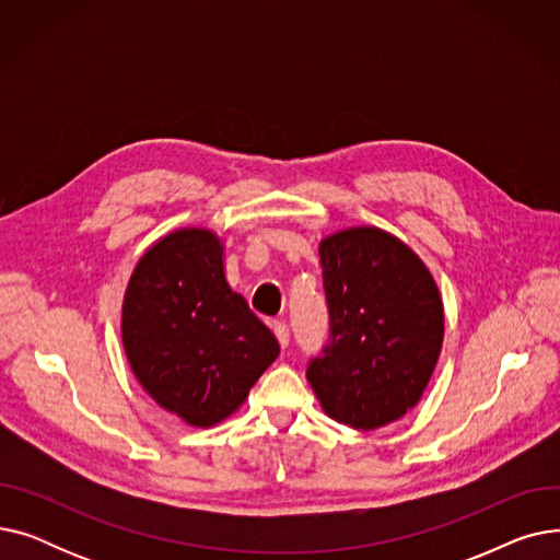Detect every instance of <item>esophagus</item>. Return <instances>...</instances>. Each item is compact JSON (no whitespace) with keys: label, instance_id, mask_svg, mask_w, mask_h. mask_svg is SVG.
Listing matches in <instances>:
<instances>
[{"label":"esophagus","instance_id":"1","mask_svg":"<svg viewBox=\"0 0 560 560\" xmlns=\"http://www.w3.org/2000/svg\"><path fill=\"white\" fill-rule=\"evenodd\" d=\"M272 331H275V336H277L279 345L285 349V347H288V340H290V331H288V325H285V322L275 319V322H272Z\"/></svg>","mask_w":560,"mask_h":560}]
</instances>
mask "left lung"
I'll use <instances>...</instances> for the list:
<instances>
[{
  "mask_svg": "<svg viewBox=\"0 0 560 560\" xmlns=\"http://www.w3.org/2000/svg\"><path fill=\"white\" fill-rule=\"evenodd\" d=\"M331 342L306 370L325 413L374 431L420 399L445 338V308L424 260L378 226L319 241Z\"/></svg>",
  "mask_w": 560,
  "mask_h": 560,
  "instance_id": "obj_1",
  "label": "left lung"
}]
</instances>
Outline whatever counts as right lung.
I'll return each mask as SVG.
<instances>
[{"label":"right lung","instance_id":"right-lung-1","mask_svg":"<svg viewBox=\"0 0 560 560\" xmlns=\"http://www.w3.org/2000/svg\"><path fill=\"white\" fill-rule=\"evenodd\" d=\"M122 345L144 393L197 429L235 413L279 357L275 334L226 281L220 235L203 226L176 229L140 256Z\"/></svg>","mask_w":560,"mask_h":560}]
</instances>
